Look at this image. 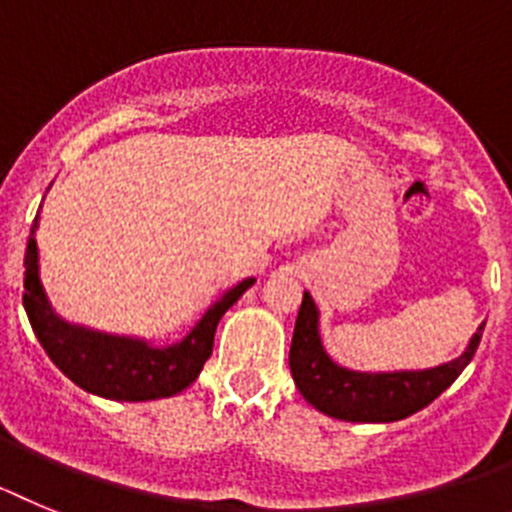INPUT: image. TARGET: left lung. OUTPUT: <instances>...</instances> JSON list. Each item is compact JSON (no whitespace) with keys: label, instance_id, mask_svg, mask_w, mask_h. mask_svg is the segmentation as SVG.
<instances>
[{"label":"left lung","instance_id":"1","mask_svg":"<svg viewBox=\"0 0 512 512\" xmlns=\"http://www.w3.org/2000/svg\"><path fill=\"white\" fill-rule=\"evenodd\" d=\"M484 324L471 337L464 353L451 363L428 371L361 373L332 363L319 340V311L304 293L296 330H293L288 366L309 404L324 415L348 422H394L415 415L459 379L482 340Z\"/></svg>","mask_w":512,"mask_h":512}]
</instances>
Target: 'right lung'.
Returning a JSON list of instances; mask_svg holds the SVG:
<instances>
[{
	"label": "right lung",
	"instance_id": "1",
	"mask_svg": "<svg viewBox=\"0 0 512 512\" xmlns=\"http://www.w3.org/2000/svg\"><path fill=\"white\" fill-rule=\"evenodd\" d=\"M38 216L33 221L25 250V293L22 304L28 311L30 327L41 340L43 350L56 366L84 391L118 402H146L172 397L188 389L203 363L213 353V335L234 301L255 283V278L237 283L226 291L195 324L193 332L170 348H151L149 342L133 337L105 335L69 324L51 309L38 275V244H35Z\"/></svg>",
	"mask_w": 512,
	"mask_h": 512
}]
</instances>
